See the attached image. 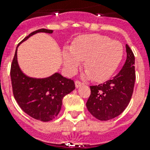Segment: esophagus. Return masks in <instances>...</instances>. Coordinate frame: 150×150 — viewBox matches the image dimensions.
Instances as JSON below:
<instances>
[{"label":"esophagus","instance_id":"obj_1","mask_svg":"<svg viewBox=\"0 0 150 150\" xmlns=\"http://www.w3.org/2000/svg\"><path fill=\"white\" fill-rule=\"evenodd\" d=\"M75 88H79V87H81L82 85H83V83L79 81H75Z\"/></svg>","mask_w":150,"mask_h":150}]
</instances>
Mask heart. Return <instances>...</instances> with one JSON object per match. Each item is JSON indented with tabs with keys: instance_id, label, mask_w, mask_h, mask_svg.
<instances>
[{
	"instance_id": "obj_1",
	"label": "heart",
	"mask_w": 150,
	"mask_h": 150,
	"mask_svg": "<svg viewBox=\"0 0 150 150\" xmlns=\"http://www.w3.org/2000/svg\"><path fill=\"white\" fill-rule=\"evenodd\" d=\"M121 43L110 38L97 34H86L77 38L71 48L62 50L63 65L69 74L77 71L84 60L87 70L85 78L94 81H104L116 71L123 59Z\"/></svg>"
}]
</instances>
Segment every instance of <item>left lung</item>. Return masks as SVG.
I'll return each mask as SVG.
<instances>
[{
	"instance_id": "obj_1",
	"label": "left lung",
	"mask_w": 150,
	"mask_h": 150,
	"mask_svg": "<svg viewBox=\"0 0 150 150\" xmlns=\"http://www.w3.org/2000/svg\"><path fill=\"white\" fill-rule=\"evenodd\" d=\"M127 59L117 75L103 84L91 86V95L86 106L92 116L100 120L118 116L129 105L135 83V57L126 44Z\"/></svg>"
}]
</instances>
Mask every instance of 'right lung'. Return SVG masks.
<instances>
[{"instance_id": "right-lung-1", "label": "right lung", "mask_w": 150, "mask_h": 150, "mask_svg": "<svg viewBox=\"0 0 150 150\" xmlns=\"http://www.w3.org/2000/svg\"><path fill=\"white\" fill-rule=\"evenodd\" d=\"M54 31L40 29L25 37L18 46L38 33L52 34ZM18 47L10 70L13 92L17 103L25 112L38 120L50 121L59 113L62 99L75 90V83L59 72L46 78H33L21 71L18 62Z\"/></svg>"}]
</instances>
